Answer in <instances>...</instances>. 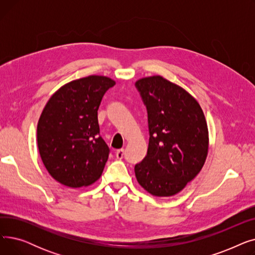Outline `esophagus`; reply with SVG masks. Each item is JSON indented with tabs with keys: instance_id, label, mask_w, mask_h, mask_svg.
I'll use <instances>...</instances> for the list:
<instances>
[{
	"instance_id": "esophagus-1",
	"label": "esophagus",
	"mask_w": 255,
	"mask_h": 255,
	"mask_svg": "<svg viewBox=\"0 0 255 255\" xmlns=\"http://www.w3.org/2000/svg\"><path fill=\"white\" fill-rule=\"evenodd\" d=\"M116 156L118 159H122L124 156V149H120L116 152Z\"/></svg>"
}]
</instances>
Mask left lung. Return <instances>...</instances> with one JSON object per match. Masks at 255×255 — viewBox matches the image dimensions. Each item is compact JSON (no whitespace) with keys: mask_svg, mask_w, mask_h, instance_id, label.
<instances>
[{"mask_svg":"<svg viewBox=\"0 0 255 255\" xmlns=\"http://www.w3.org/2000/svg\"><path fill=\"white\" fill-rule=\"evenodd\" d=\"M135 87L146 107L150 134L135 177L152 195H175L205 164L209 132L204 112L188 92L160 75L138 79Z\"/></svg>","mask_w":255,"mask_h":255,"instance_id":"8db88e82","label":"left lung"}]
</instances>
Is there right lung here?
Returning <instances> with one entry per match:
<instances>
[{
    "instance_id": "1",
    "label": "right lung",
    "mask_w": 255,
    "mask_h": 255,
    "mask_svg": "<svg viewBox=\"0 0 255 255\" xmlns=\"http://www.w3.org/2000/svg\"><path fill=\"white\" fill-rule=\"evenodd\" d=\"M115 85L100 75L72 80L43 109L37 126L38 149L49 175L62 185L79 188L101 177L110 148L100 136L98 109Z\"/></svg>"
}]
</instances>
